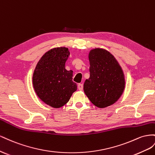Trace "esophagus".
Segmentation results:
<instances>
[{"instance_id":"esophagus-1","label":"esophagus","mask_w":155,"mask_h":155,"mask_svg":"<svg viewBox=\"0 0 155 155\" xmlns=\"http://www.w3.org/2000/svg\"><path fill=\"white\" fill-rule=\"evenodd\" d=\"M78 88L80 91H82L83 90V84H78Z\"/></svg>"}]
</instances>
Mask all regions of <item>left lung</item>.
Here are the masks:
<instances>
[{
    "mask_svg": "<svg viewBox=\"0 0 155 155\" xmlns=\"http://www.w3.org/2000/svg\"><path fill=\"white\" fill-rule=\"evenodd\" d=\"M90 78L84 84V91L97 107L106 108L120 98L125 87V75L116 58L101 48L90 51Z\"/></svg>",
    "mask_w": 155,
    "mask_h": 155,
    "instance_id": "left-lung-1",
    "label": "left lung"
}]
</instances>
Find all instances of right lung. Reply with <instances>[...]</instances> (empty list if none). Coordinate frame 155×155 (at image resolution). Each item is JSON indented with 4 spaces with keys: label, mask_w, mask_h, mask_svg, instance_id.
Instances as JSON below:
<instances>
[{
    "label": "right lung",
    "mask_w": 155,
    "mask_h": 155,
    "mask_svg": "<svg viewBox=\"0 0 155 155\" xmlns=\"http://www.w3.org/2000/svg\"><path fill=\"white\" fill-rule=\"evenodd\" d=\"M70 54L66 47H56L45 52L34 71L32 83L35 92L43 103L58 108L69 101L77 90L73 81V71L65 69Z\"/></svg>",
    "instance_id": "1"
}]
</instances>
